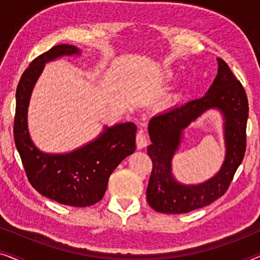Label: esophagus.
Segmentation results:
<instances>
[{
    "label": "esophagus",
    "instance_id": "esophagus-1",
    "mask_svg": "<svg viewBox=\"0 0 260 260\" xmlns=\"http://www.w3.org/2000/svg\"><path fill=\"white\" fill-rule=\"evenodd\" d=\"M136 144H137V149H143V148H145L149 144L148 135L145 134L143 130H140L137 133Z\"/></svg>",
    "mask_w": 260,
    "mask_h": 260
}]
</instances>
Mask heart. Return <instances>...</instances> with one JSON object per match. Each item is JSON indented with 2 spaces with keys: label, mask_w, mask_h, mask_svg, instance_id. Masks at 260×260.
I'll list each match as a JSON object with an SVG mask.
<instances>
[{
  "label": "heart",
  "mask_w": 260,
  "mask_h": 260,
  "mask_svg": "<svg viewBox=\"0 0 260 260\" xmlns=\"http://www.w3.org/2000/svg\"><path fill=\"white\" fill-rule=\"evenodd\" d=\"M169 77H172V73H170V74H169Z\"/></svg>",
  "instance_id": "obj_1"
}]
</instances>
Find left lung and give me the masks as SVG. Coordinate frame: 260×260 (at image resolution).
<instances>
[{"mask_svg":"<svg viewBox=\"0 0 260 260\" xmlns=\"http://www.w3.org/2000/svg\"><path fill=\"white\" fill-rule=\"evenodd\" d=\"M218 74L202 98L152 117L149 122L151 144L148 155L152 170L147 188L151 208L166 214H181L211 205L229 189L246 150L247 95L229 65L218 58ZM209 108H218L225 119L226 155L222 168L204 184L182 185L171 173V159L178 148L183 130Z\"/></svg>","mask_w":260,"mask_h":260,"instance_id":"1","label":"left lung"}]
</instances>
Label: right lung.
Returning <instances> with one entry per match:
<instances>
[{"label": "right lung", "mask_w": 260, "mask_h": 260, "mask_svg": "<svg viewBox=\"0 0 260 260\" xmlns=\"http://www.w3.org/2000/svg\"><path fill=\"white\" fill-rule=\"evenodd\" d=\"M80 54L72 45H58L35 58L16 88L14 140L31 186L44 197L61 205L88 207L104 197L109 177L136 149L134 123L106 127L101 136L69 154H46L35 147L27 127L29 98L45 63L63 55Z\"/></svg>", "instance_id": "right-lung-1"}]
</instances>
